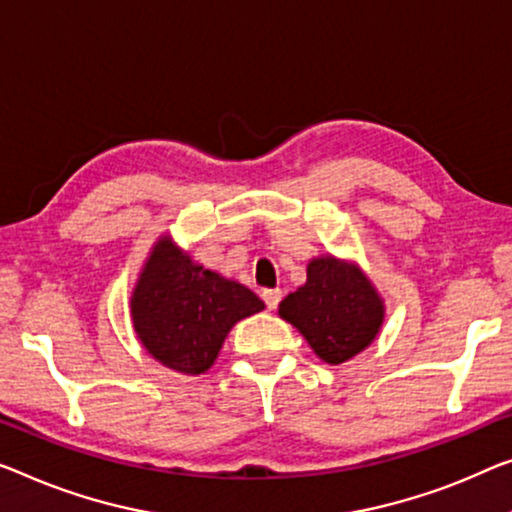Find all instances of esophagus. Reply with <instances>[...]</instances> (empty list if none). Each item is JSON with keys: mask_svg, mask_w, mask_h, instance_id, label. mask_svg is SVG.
Returning a JSON list of instances; mask_svg holds the SVG:
<instances>
[{"mask_svg": "<svg viewBox=\"0 0 512 512\" xmlns=\"http://www.w3.org/2000/svg\"><path fill=\"white\" fill-rule=\"evenodd\" d=\"M262 299H264V303H266V308L276 310L280 299H282V292H280V289H264Z\"/></svg>", "mask_w": 512, "mask_h": 512, "instance_id": "obj_1", "label": "esophagus"}]
</instances>
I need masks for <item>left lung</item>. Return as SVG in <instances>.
I'll use <instances>...</instances> for the list:
<instances>
[{
  "label": "left lung",
  "instance_id": "obj_1",
  "mask_svg": "<svg viewBox=\"0 0 512 512\" xmlns=\"http://www.w3.org/2000/svg\"><path fill=\"white\" fill-rule=\"evenodd\" d=\"M278 315L324 363L340 365L377 338L384 301L356 264L326 255L312 259L305 285L282 299Z\"/></svg>",
  "mask_w": 512,
  "mask_h": 512
}]
</instances>
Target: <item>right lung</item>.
Masks as SVG:
<instances>
[{"mask_svg": "<svg viewBox=\"0 0 512 512\" xmlns=\"http://www.w3.org/2000/svg\"><path fill=\"white\" fill-rule=\"evenodd\" d=\"M264 310L241 282L195 264L188 253L160 236L131 296L133 329L144 349L183 375H202L243 317Z\"/></svg>", "mask_w": 512, "mask_h": 512, "instance_id": "obj_1", "label": "right lung"}]
</instances>
